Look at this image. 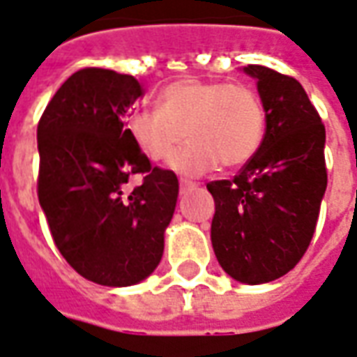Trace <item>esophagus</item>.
I'll use <instances>...</instances> for the list:
<instances>
[{
	"instance_id": "1",
	"label": "esophagus",
	"mask_w": 357,
	"mask_h": 357,
	"mask_svg": "<svg viewBox=\"0 0 357 357\" xmlns=\"http://www.w3.org/2000/svg\"><path fill=\"white\" fill-rule=\"evenodd\" d=\"M178 184H181V190H188V188H194V186H196V183L186 181V178H181V181H178Z\"/></svg>"
}]
</instances>
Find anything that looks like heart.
<instances>
[{
    "label": "heart",
    "mask_w": 357,
    "mask_h": 357,
    "mask_svg": "<svg viewBox=\"0 0 357 357\" xmlns=\"http://www.w3.org/2000/svg\"><path fill=\"white\" fill-rule=\"evenodd\" d=\"M128 134L151 161H165L178 144L171 167L188 176L209 173L219 163L229 169L246 165L264 144L265 107L248 84L183 78L167 84L158 109H136Z\"/></svg>",
    "instance_id": "heart-1"
}]
</instances>
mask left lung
<instances>
[{
    "label": "left lung",
    "instance_id": "8db88e82",
    "mask_svg": "<svg viewBox=\"0 0 357 357\" xmlns=\"http://www.w3.org/2000/svg\"><path fill=\"white\" fill-rule=\"evenodd\" d=\"M257 80L265 107L259 151L231 181H211V244L232 279L264 284L304 257L327 188L325 125L296 78L261 65L244 69Z\"/></svg>",
    "mask_w": 357,
    "mask_h": 357
}]
</instances>
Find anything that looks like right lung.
I'll return each instance as SVG.
<instances>
[{"instance_id": "obj_1", "label": "right lung", "mask_w": 357, "mask_h": 357, "mask_svg": "<svg viewBox=\"0 0 357 357\" xmlns=\"http://www.w3.org/2000/svg\"><path fill=\"white\" fill-rule=\"evenodd\" d=\"M144 93L130 75L88 69L70 75L38 123V199L67 264L103 287L150 277L178 196L173 171L151 167L125 117ZM130 174L144 181L122 192Z\"/></svg>"}]
</instances>
